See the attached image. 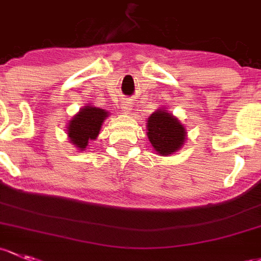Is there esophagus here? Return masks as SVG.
I'll use <instances>...</instances> for the list:
<instances>
[{
  "label": "esophagus",
  "instance_id": "1",
  "mask_svg": "<svg viewBox=\"0 0 261 261\" xmlns=\"http://www.w3.org/2000/svg\"><path fill=\"white\" fill-rule=\"evenodd\" d=\"M122 112H125V114H130L131 111V103L130 102H125L122 103Z\"/></svg>",
  "mask_w": 261,
  "mask_h": 261
}]
</instances>
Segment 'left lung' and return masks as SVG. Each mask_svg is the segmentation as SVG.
Instances as JSON below:
<instances>
[{"label":"left lung","instance_id":"1","mask_svg":"<svg viewBox=\"0 0 261 261\" xmlns=\"http://www.w3.org/2000/svg\"><path fill=\"white\" fill-rule=\"evenodd\" d=\"M146 134L158 155L170 156L185 145L188 133L184 123L165 108L153 111L147 119Z\"/></svg>","mask_w":261,"mask_h":261}]
</instances>
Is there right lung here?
<instances>
[{
	"label": "right lung",
	"instance_id": "obj_1",
	"mask_svg": "<svg viewBox=\"0 0 261 261\" xmlns=\"http://www.w3.org/2000/svg\"><path fill=\"white\" fill-rule=\"evenodd\" d=\"M109 115L110 112L106 110L95 108L92 105L81 108L77 114L73 115L66 127L68 141L79 151H85L89 146V142L97 139L102 123Z\"/></svg>",
	"mask_w": 261,
	"mask_h": 261
}]
</instances>
